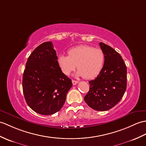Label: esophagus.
Listing matches in <instances>:
<instances>
[{"label": "esophagus", "mask_w": 146, "mask_h": 146, "mask_svg": "<svg viewBox=\"0 0 146 146\" xmlns=\"http://www.w3.org/2000/svg\"><path fill=\"white\" fill-rule=\"evenodd\" d=\"M78 83V81H77L76 80H72V83L73 85H75V84H76Z\"/></svg>", "instance_id": "1"}]
</instances>
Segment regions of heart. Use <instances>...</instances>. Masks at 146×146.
<instances>
[{
    "label": "heart",
    "mask_w": 146,
    "mask_h": 146,
    "mask_svg": "<svg viewBox=\"0 0 146 146\" xmlns=\"http://www.w3.org/2000/svg\"><path fill=\"white\" fill-rule=\"evenodd\" d=\"M68 55L58 57V63L62 72L69 75L76 68L77 76H83L84 79H93L102 70L104 62L103 50L87 45L77 46L70 48Z\"/></svg>",
    "instance_id": "1"
}]
</instances>
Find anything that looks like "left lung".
Returning a JSON list of instances; mask_svg holds the SVG:
<instances>
[{"mask_svg":"<svg viewBox=\"0 0 146 146\" xmlns=\"http://www.w3.org/2000/svg\"><path fill=\"white\" fill-rule=\"evenodd\" d=\"M104 54V66L95 79L89 81L90 90L84 101L92 109L104 111L119 102L127 87V68L119 53L100 43Z\"/></svg>","mask_w":146,"mask_h":146,"instance_id":"obj_1","label":"left lung"}]
</instances>
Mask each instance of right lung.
I'll list each match as a JSON object with an SVG mask.
<instances>
[{
    "label": "right lung",
    "instance_id": "add662e5",
    "mask_svg": "<svg viewBox=\"0 0 146 146\" xmlns=\"http://www.w3.org/2000/svg\"><path fill=\"white\" fill-rule=\"evenodd\" d=\"M56 51L51 42L33 51L23 74V92L27 104L40 114L59 111L66 101L72 82L61 70Z\"/></svg>",
    "mask_w": 146,
    "mask_h": 146
}]
</instances>
